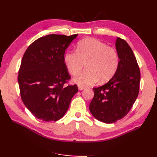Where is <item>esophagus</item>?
Masks as SVG:
<instances>
[{"label":"esophagus","mask_w":157,"mask_h":157,"mask_svg":"<svg viewBox=\"0 0 157 157\" xmlns=\"http://www.w3.org/2000/svg\"><path fill=\"white\" fill-rule=\"evenodd\" d=\"M84 89V87H83V86H78V90H82Z\"/></svg>","instance_id":"1"}]
</instances>
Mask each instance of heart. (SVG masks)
<instances>
[{"mask_svg": "<svg viewBox=\"0 0 157 157\" xmlns=\"http://www.w3.org/2000/svg\"><path fill=\"white\" fill-rule=\"evenodd\" d=\"M63 61L68 72L77 76L84 68L86 70L73 79L80 86H90L98 81L105 82L115 74L119 65V56L115 48L92 38L79 41L76 52L67 51Z\"/></svg>", "mask_w": 157, "mask_h": 157, "instance_id": "1", "label": "heart"}]
</instances>
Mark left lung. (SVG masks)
<instances>
[{"label":"left lung","instance_id":"left-lung-1","mask_svg":"<svg viewBox=\"0 0 157 157\" xmlns=\"http://www.w3.org/2000/svg\"><path fill=\"white\" fill-rule=\"evenodd\" d=\"M118 68L110 80L94 88V96L90 104L92 115L98 121L112 123L125 117L137 98L140 71L132 48L124 40L117 38Z\"/></svg>","mask_w":157,"mask_h":157}]
</instances>
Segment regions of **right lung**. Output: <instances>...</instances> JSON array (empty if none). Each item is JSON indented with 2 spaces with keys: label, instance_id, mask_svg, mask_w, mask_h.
<instances>
[{
  "label": "right lung",
  "instance_id": "add662e5",
  "mask_svg": "<svg viewBox=\"0 0 157 157\" xmlns=\"http://www.w3.org/2000/svg\"><path fill=\"white\" fill-rule=\"evenodd\" d=\"M78 34H49L28 46L21 60L18 83L23 104L35 117L56 121L65 115L77 85L65 86L71 78L63 57Z\"/></svg>",
  "mask_w": 157,
  "mask_h": 157
}]
</instances>
